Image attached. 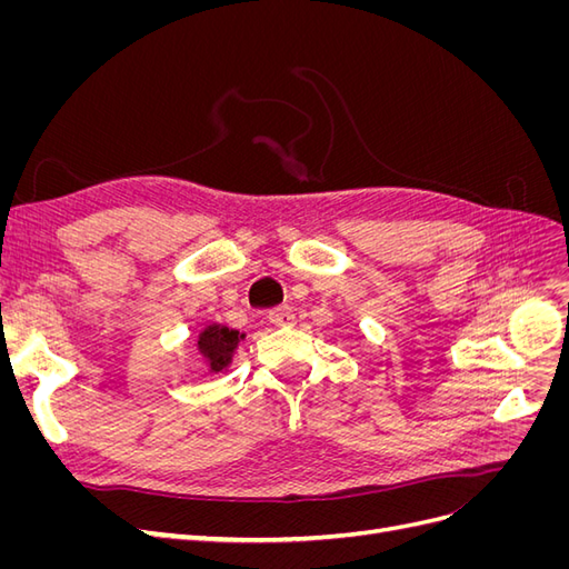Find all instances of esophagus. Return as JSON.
Segmentation results:
<instances>
[{"instance_id": "34e87169", "label": "esophagus", "mask_w": 569, "mask_h": 569, "mask_svg": "<svg viewBox=\"0 0 569 569\" xmlns=\"http://www.w3.org/2000/svg\"><path fill=\"white\" fill-rule=\"evenodd\" d=\"M268 320L274 325V327H291L297 320L295 311H291L289 306H280V308H272V311L268 313Z\"/></svg>"}]
</instances>
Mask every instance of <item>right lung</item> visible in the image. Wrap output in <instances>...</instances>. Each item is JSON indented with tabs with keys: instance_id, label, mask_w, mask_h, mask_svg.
Here are the masks:
<instances>
[{
	"instance_id": "1",
	"label": "right lung",
	"mask_w": 569,
	"mask_h": 569,
	"mask_svg": "<svg viewBox=\"0 0 569 569\" xmlns=\"http://www.w3.org/2000/svg\"><path fill=\"white\" fill-rule=\"evenodd\" d=\"M244 335H239L237 330H230L226 325H209L206 330L199 335V351L203 358L209 360L211 372H220L222 368L230 366L232 353L237 349L239 339Z\"/></svg>"
}]
</instances>
